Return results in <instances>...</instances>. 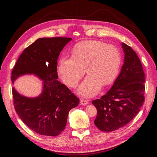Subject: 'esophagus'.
<instances>
[{
	"label": "esophagus",
	"mask_w": 157,
	"mask_h": 157,
	"mask_svg": "<svg viewBox=\"0 0 157 157\" xmlns=\"http://www.w3.org/2000/svg\"><path fill=\"white\" fill-rule=\"evenodd\" d=\"M80 104L82 105H86L88 104V101L87 100H86V99H80Z\"/></svg>",
	"instance_id": "34e87169"
}]
</instances>
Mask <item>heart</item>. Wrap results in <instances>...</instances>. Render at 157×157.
I'll use <instances>...</instances> for the list:
<instances>
[{
    "label": "heart",
    "instance_id": "b5f03b06",
    "mask_svg": "<svg viewBox=\"0 0 157 157\" xmlns=\"http://www.w3.org/2000/svg\"><path fill=\"white\" fill-rule=\"evenodd\" d=\"M120 63V52L115 46L100 41L85 40L73 47L71 57H61L58 70L69 87L77 86L86 70L88 75L80 86L78 93L92 97L98 93L101 85L106 86L113 81Z\"/></svg>",
    "mask_w": 157,
    "mask_h": 157
}]
</instances>
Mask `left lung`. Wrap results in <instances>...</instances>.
I'll use <instances>...</instances> for the list:
<instances>
[{
  "label": "left lung",
  "mask_w": 157,
  "mask_h": 157,
  "mask_svg": "<svg viewBox=\"0 0 157 157\" xmlns=\"http://www.w3.org/2000/svg\"><path fill=\"white\" fill-rule=\"evenodd\" d=\"M121 44L124 59L119 75L105 95L92 101L98 111L94 124L103 132H112L126 125L145 101V78L141 61L130 46Z\"/></svg>",
  "instance_id": "8db88e82"
}]
</instances>
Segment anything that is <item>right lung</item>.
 <instances>
[{"label":"right lung","mask_w":157,"mask_h":157,"mask_svg":"<svg viewBox=\"0 0 157 157\" xmlns=\"http://www.w3.org/2000/svg\"><path fill=\"white\" fill-rule=\"evenodd\" d=\"M71 38H40L23 50L12 71V83L21 75L34 74L43 80L39 96L27 98L12 88L13 105L21 121L37 134L56 136L65 129L68 114L79 99L61 84L57 66L60 52Z\"/></svg>","instance_id":"obj_1"}]
</instances>
